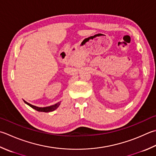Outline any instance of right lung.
Instances as JSON below:
<instances>
[{
	"mask_svg": "<svg viewBox=\"0 0 156 156\" xmlns=\"http://www.w3.org/2000/svg\"><path fill=\"white\" fill-rule=\"evenodd\" d=\"M24 102H25L26 104L28 105L30 107H31L32 108L34 109L35 110L38 111V112H53L54 110H55L56 109H57L58 107H59L60 105V104H61V101H60V102H58L57 103H55V104L53 105L48 106V107H44V108H39V107H37V106H35V105H33L32 104H30V103L26 102V101H24Z\"/></svg>",
	"mask_w": 156,
	"mask_h": 156,
	"instance_id": "obj_1",
	"label": "right lung"
}]
</instances>
